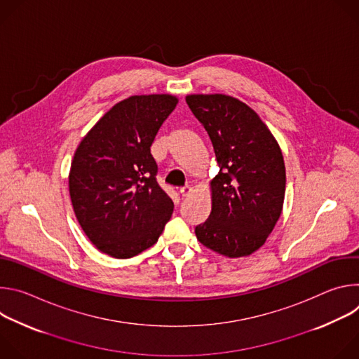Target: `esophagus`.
I'll return each instance as SVG.
<instances>
[{
  "label": "esophagus",
  "instance_id": "obj_1",
  "mask_svg": "<svg viewBox=\"0 0 359 359\" xmlns=\"http://www.w3.org/2000/svg\"><path fill=\"white\" fill-rule=\"evenodd\" d=\"M179 193H180L182 196H189V194L191 193V187H190V186H184V187H180V189H179Z\"/></svg>",
  "mask_w": 359,
  "mask_h": 359
}]
</instances>
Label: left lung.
I'll return each mask as SVG.
<instances>
[{"label": "left lung", "mask_w": 359, "mask_h": 359, "mask_svg": "<svg viewBox=\"0 0 359 359\" xmlns=\"http://www.w3.org/2000/svg\"><path fill=\"white\" fill-rule=\"evenodd\" d=\"M186 102L209 133L220 168L210 182V216L196 226V237L226 257H245L266 243L283 212L281 149L260 116L233 96L187 95Z\"/></svg>", "instance_id": "obj_1"}]
</instances>
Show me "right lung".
<instances>
[{
  "label": "right lung",
  "instance_id": "add662e5",
  "mask_svg": "<svg viewBox=\"0 0 359 359\" xmlns=\"http://www.w3.org/2000/svg\"><path fill=\"white\" fill-rule=\"evenodd\" d=\"M179 99L135 95L102 116L81 140L69 172L75 216L95 247L129 259L151 247L173 213L156 182L150 146Z\"/></svg>",
  "mask_w": 359,
  "mask_h": 359
}]
</instances>
